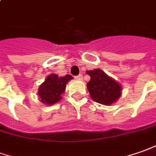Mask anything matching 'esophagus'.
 Listing matches in <instances>:
<instances>
[{
  "label": "esophagus",
  "instance_id": "obj_1",
  "mask_svg": "<svg viewBox=\"0 0 156 156\" xmlns=\"http://www.w3.org/2000/svg\"><path fill=\"white\" fill-rule=\"evenodd\" d=\"M76 80H82V76L81 75H79V76H76Z\"/></svg>",
  "mask_w": 156,
  "mask_h": 156
}]
</instances>
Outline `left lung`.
Returning <instances> with one entry per match:
<instances>
[{
  "label": "left lung",
  "mask_w": 156,
  "mask_h": 156,
  "mask_svg": "<svg viewBox=\"0 0 156 156\" xmlns=\"http://www.w3.org/2000/svg\"><path fill=\"white\" fill-rule=\"evenodd\" d=\"M91 80L87 85L92 100L104 105L115 103L121 95V86L106 75L103 70L96 69L87 71Z\"/></svg>",
  "instance_id": "1"
}]
</instances>
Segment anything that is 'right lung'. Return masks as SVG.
<instances>
[{
    "label": "right lung",
    "mask_w": 156,
    "mask_h": 156,
    "mask_svg": "<svg viewBox=\"0 0 156 156\" xmlns=\"http://www.w3.org/2000/svg\"><path fill=\"white\" fill-rule=\"evenodd\" d=\"M73 79L70 75L58 77L56 74L47 76L42 84L40 86L38 95L41 102L47 105H54L62 98L68 81Z\"/></svg>",
    "instance_id": "right-lung-1"
}]
</instances>
